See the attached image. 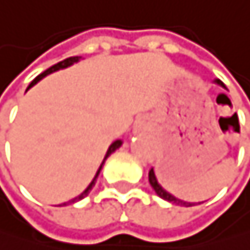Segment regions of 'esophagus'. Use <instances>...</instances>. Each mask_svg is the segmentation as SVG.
<instances>
[{
	"mask_svg": "<svg viewBox=\"0 0 250 250\" xmlns=\"http://www.w3.org/2000/svg\"><path fill=\"white\" fill-rule=\"evenodd\" d=\"M135 129H142V124H138V126H135Z\"/></svg>",
	"mask_w": 250,
	"mask_h": 250,
	"instance_id": "1",
	"label": "esophagus"
}]
</instances>
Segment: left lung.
<instances>
[{"label": "left lung", "mask_w": 250, "mask_h": 250, "mask_svg": "<svg viewBox=\"0 0 250 250\" xmlns=\"http://www.w3.org/2000/svg\"><path fill=\"white\" fill-rule=\"evenodd\" d=\"M214 83H216V85H219V86L225 88V85H224V83H222L221 80H219V79H216ZM148 178H149L151 188H153L156 194L159 195L161 198H164V200H167V202H170V203H175V205H181V207H192V205H195V203H192V202H184V200H181V198H176L175 195H171L170 192L165 190V189L161 186V184H159V181H157V176H156L154 168H151V170H149Z\"/></svg>", "instance_id": "8db88e82"}]
</instances>
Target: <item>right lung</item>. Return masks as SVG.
<instances>
[{"mask_svg":"<svg viewBox=\"0 0 250 250\" xmlns=\"http://www.w3.org/2000/svg\"><path fill=\"white\" fill-rule=\"evenodd\" d=\"M80 58H82V56H70V58L64 60V61H60L58 64H55V66L48 67V69L45 70V72H42L41 75H38V77H36V79H34V80H33L31 83H29L28 89H29V88H33V86L36 85V83H38V82H41V80L43 79V77H47L48 74H53V72H56V70H60V69H66V67H69V66H72L74 62H79V61H80ZM28 89H26V91H28ZM121 145H123V140H115V142H113L112 145H110V146H108V149H107V154H105V157H104V161H102V164H101V167L97 168L96 175H94V178H93V181H91V183L88 184V188H86L85 190H83V192H82V194H80L79 197H75V198H72V200H69V202L62 203V205L75 203V202L82 200V198H85V197H86V195L89 194V190L94 188V184H96V180H97V176H99V173H101V170H102V165H104V162H105V159H107V157H108L110 154H112V153H115V151H116L118 148H120Z\"/></svg>","mask_w":250,"mask_h":250,"instance_id":"add662e5","label":"right lung"}]
</instances>
